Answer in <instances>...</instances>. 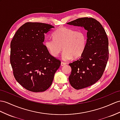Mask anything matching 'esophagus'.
<instances>
[{
	"instance_id": "34e87169",
	"label": "esophagus",
	"mask_w": 120,
	"mask_h": 120,
	"mask_svg": "<svg viewBox=\"0 0 120 120\" xmlns=\"http://www.w3.org/2000/svg\"><path fill=\"white\" fill-rule=\"evenodd\" d=\"M65 65H66V63L63 62H61V66H63Z\"/></svg>"
}]
</instances>
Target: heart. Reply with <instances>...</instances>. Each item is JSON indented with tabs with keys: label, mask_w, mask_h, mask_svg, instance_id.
<instances>
[{
	"label": "heart",
	"mask_w": 120,
	"mask_h": 120,
	"mask_svg": "<svg viewBox=\"0 0 120 120\" xmlns=\"http://www.w3.org/2000/svg\"><path fill=\"white\" fill-rule=\"evenodd\" d=\"M52 37L53 39H46L44 44L49 53L54 57L57 56L63 49V60H69L73 57L77 58L85 50L86 38L82 31L60 27L53 32Z\"/></svg>",
	"instance_id": "heart-1"
}]
</instances>
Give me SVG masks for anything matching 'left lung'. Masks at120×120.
Segmentation results:
<instances>
[{
  "instance_id": "1",
  "label": "left lung",
  "mask_w": 120,
  "mask_h": 120,
  "mask_svg": "<svg viewBox=\"0 0 120 120\" xmlns=\"http://www.w3.org/2000/svg\"><path fill=\"white\" fill-rule=\"evenodd\" d=\"M67 24L83 27L87 31L83 53L69 64L72 69L70 83L75 89L80 90L93 85L102 77L109 57V40L103 26L93 18H78Z\"/></svg>"
}]
</instances>
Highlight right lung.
Wrapping results in <instances>:
<instances>
[{"label":"right lung","mask_w":120,"mask_h":120,"mask_svg":"<svg viewBox=\"0 0 120 120\" xmlns=\"http://www.w3.org/2000/svg\"><path fill=\"white\" fill-rule=\"evenodd\" d=\"M54 27L46 23L27 22L11 42L10 63L15 78L30 91L47 90L60 65V60L52 56L43 43L45 34Z\"/></svg>","instance_id":"add662e5"}]
</instances>
